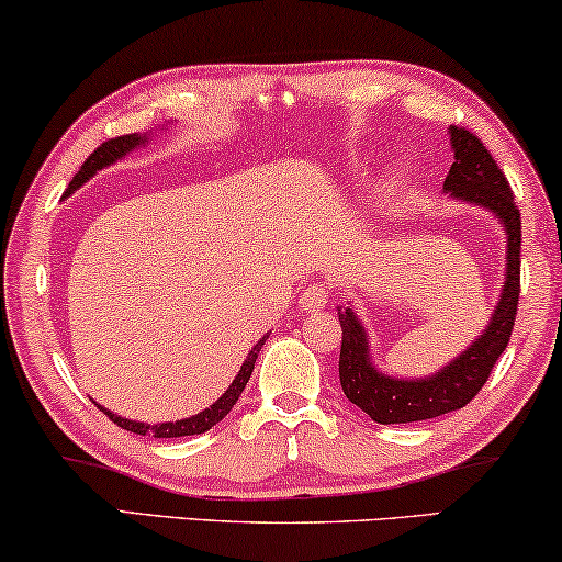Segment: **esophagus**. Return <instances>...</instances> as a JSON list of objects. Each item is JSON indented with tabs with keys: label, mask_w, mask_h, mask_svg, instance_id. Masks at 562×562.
Listing matches in <instances>:
<instances>
[{
	"label": "esophagus",
	"mask_w": 562,
	"mask_h": 562,
	"mask_svg": "<svg viewBox=\"0 0 562 562\" xmlns=\"http://www.w3.org/2000/svg\"><path fill=\"white\" fill-rule=\"evenodd\" d=\"M327 302H329L327 286H322V283H310V286L304 289L302 299H299V304H302V310H306V312L325 310Z\"/></svg>",
	"instance_id": "esophagus-1"
}]
</instances>
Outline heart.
I'll return each mask as SVG.
<instances>
[{
  "mask_svg": "<svg viewBox=\"0 0 562 562\" xmlns=\"http://www.w3.org/2000/svg\"><path fill=\"white\" fill-rule=\"evenodd\" d=\"M402 183H404V171H402V168H398V171L386 173L381 179V183H379V196L381 199H391L398 189H402Z\"/></svg>",
  "mask_w": 562,
  "mask_h": 562,
  "instance_id": "b5f03b06",
  "label": "heart"
}]
</instances>
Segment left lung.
<instances>
[{"mask_svg": "<svg viewBox=\"0 0 562 562\" xmlns=\"http://www.w3.org/2000/svg\"><path fill=\"white\" fill-rule=\"evenodd\" d=\"M452 166L445 176L442 194L458 202L479 206L494 214L506 235L504 286L491 312L488 325L440 371L422 379H402L375 366L371 335L352 306H337L342 327L340 383L345 396L379 425H406V422L435 419L442 414L463 409L479 394L491 375V368L509 345L514 317L519 304V245L521 220L514 206L509 181L491 158L479 137L463 127H448Z\"/></svg>", "mask_w": 562, "mask_h": 562, "instance_id": "8db88e82", "label": "left lung"}]
</instances>
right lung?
<instances>
[{"instance_id":"1","label":"right lung","mask_w":562,"mask_h":562,"mask_svg":"<svg viewBox=\"0 0 562 562\" xmlns=\"http://www.w3.org/2000/svg\"><path fill=\"white\" fill-rule=\"evenodd\" d=\"M171 125V122H166V127ZM153 130L150 133H143V135H122V137H114V140H106L99 145V148L91 153V156L83 160V166L79 168V173L74 176L71 183H68L66 189V196H71L76 189H81L83 183H87L89 179H94V176L102 171V168L106 166H114L117 160H122L125 156H130V153L137 150V148H145L150 140ZM268 340V335L260 337V340L252 345V350L248 352V358L243 360L240 371H237V375L233 379V383H229L225 394H222L217 402L206 406V409H202L199 414H191V417L187 419H176V422H160V425H148V422H137V419H127V417H120V414H114L112 409H106V406L97 404L99 409H102L106 417H110L114 425L127 429V432H135V435H148V437H187V435H202L206 432V429H212L217 422H222L229 414V409L237 404V398H240L245 383L250 381V373H252V366H256L258 360V352L260 348H263Z\"/></svg>"}]
</instances>
